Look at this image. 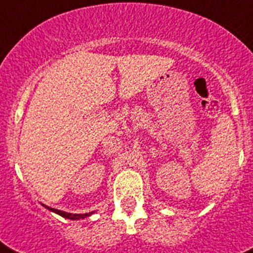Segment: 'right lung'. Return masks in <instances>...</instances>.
<instances>
[{"mask_svg":"<svg viewBox=\"0 0 253 253\" xmlns=\"http://www.w3.org/2000/svg\"><path fill=\"white\" fill-rule=\"evenodd\" d=\"M42 206H43L44 209L48 210V211L55 212V213L60 214V216L65 217V218H68V219H84V218H86V217L93 214V212H88V213H68V212L60 211V210H56V209H52V207L46 206V205H43V204H42Z\"/></svg>","mask_w":253,"mask_h":253,"instance_id":"1","label":"right lung"}]
</instances>
